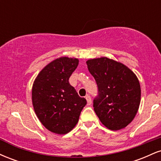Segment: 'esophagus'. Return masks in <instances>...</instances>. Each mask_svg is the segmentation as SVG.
<instances>
[{
  "instance_id": "obj_1",
  "label": "esophagus",
  "mask_w": 161,
  "mask_h": 161,
  "mask_svg": "<svg viewBox=\"0 0 161 161\" xmlns=\"http://www.w3.org/2000/svg\"><path fill=\"white\" fill-rule=\"evenodd\" d=\"M86 98L87 100V104H88V105L91 104H92V98H91V97H90L89 95H86Z\"/></svg>"
}]
</instances>
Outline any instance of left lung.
<instances>
[{"label":"left lung","mask_w":161,"mask_h":161,"mask_svg":"<svg viewBox=\"0 0 161 161\" xmlns=\"http://www.w3.org/2000/svg\"><path fill=\"white\" fill-rule=\"evenodd\" d=\"M97 85L94 110L100 121L110 130H119L131 123L141 101L139 81L129 67L108 57L86 61Z\"/></svg>","instance_id":"8db88e82"}]
</instances>
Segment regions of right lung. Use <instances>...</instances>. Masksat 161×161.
I'll return each mask as SVG.
<instances>
[{
  "mask_svg": "<svg viewBox=\"0 0 161 161\" xmlns=\"http://www.w3.org/2000/svg\"><path fill=\"white\" fill-rule=\"evenodd\" d=\"M78 64L77 58L59 57L41 70L33 82L35 112L42 124L53 133L64 135L70 132L87 104L69 82Z\"/></svg>",
  "mask_w": 161,
  "mask_h": 161,
  "instance_id": "1",
  "label": "right lung"
}]
</instances>
